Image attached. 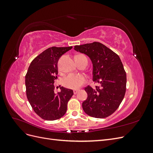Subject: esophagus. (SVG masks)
<instances>
[{
	"instance_id": "obj_1",
	"label": "esophagus",
	"mask_w": 153,
	"mask_h": 153,
	"mask_svg": "<svg viewBox=\"0 0 153 153\" xmlns=\"http://www.w3.org/2000/svg\"><path fill=\"white\" fill-rule=\"evenodd\" d=\"M78 91H79V90H78V89H75V90H73V93H74V94H76Z\"/></svg>"
}]
</instances>
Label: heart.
<instances>
[{"label":"heart","mask_w":153,"mask_h":153,"mask_svg":"<svg viewBox=\"0 0 153 153\" xmlns=\"http://www.w3.org/2000/svg\"><path fill=\"white\" fill-rule=\"evenodd\" d=\"M85 77L81 74H69L63 78V85L69 89H77L85 82Z\"/></svg>","instance_id":"1"}]
</instances>
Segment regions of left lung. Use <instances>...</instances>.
Returning <instances> with one entry per match:
<instances>
[{
	"label": "left lung",
	"mask_w": 153,
	"mask_h": 153,
	"mask_svg": "<svg viewBox=\"0 0 153 153\" xmlns=\"http://www.w3.org/2000/svg\"><path fill=\"white\" fill-rule=\"evenodd\" d=\"M76 52L84 53L92 64V80L100 84L85 88L87 98L82 108L89 116L105 118L121 103L126 87V74L119 55L104 45L93 42L76 45Z\"/></svg>",
	"instance_id": "obj_1"
}]
</instances>
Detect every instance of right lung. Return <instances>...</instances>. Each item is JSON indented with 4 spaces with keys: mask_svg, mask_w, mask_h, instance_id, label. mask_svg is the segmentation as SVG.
Segmentation results:
<instances>
[{
    "mask_svg": "<svg viewBox=\"0 0 153 153\" xmlns=\"http://www.w3.org/2000/svg\"><path fill=\"white\" fill-rule=\"evenodd\" d=\"M72 47H53L45 50L32 61L25 76L27 99L34 112L47 121H54L66 114L71 89L61 87L55 93L54 80L57 79V62Z\"/></svg>",
    "mask_w": 153,
    "mask_h": 153,
    "instance_id": "obj_1",
    "label": "right lung"
}]
</instances>
